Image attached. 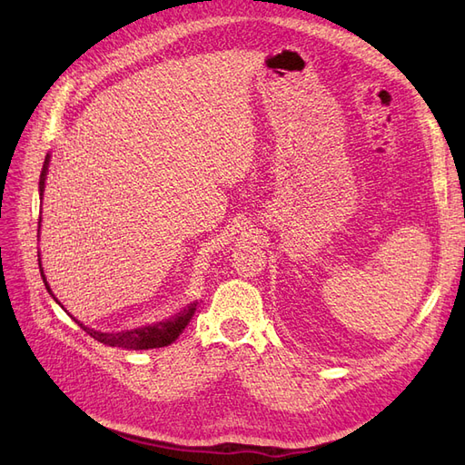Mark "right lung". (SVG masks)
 <instances>
[{"label": "right lung", "mask_w": 465, "mask_h": 465, "mask_svg": "<svg viewBox=\"0 0 465 465\" xmlns=\"http://www.w3.org/2000/svg\"><path fill=\"white\" fill-rule=\"evenodd\" d=\"M48 157L45 161V166H42V173H40V195L45 193V180H46V171H48ZM40 262V260H38ZM40 275L42 279H45V285L48 289V292L52 294L48 283H46V277L45 273H42L40 270ZM54 297V294H52ZM55 299V297H54ZM195 308H188V311L180 312L176 318L168 320V322H159L154 323V326H145V328H137V330H130V331H118V333H103V331H94V330H89L83 326V323H79V326L85 330L93 340L101 341L104 345H110V347H122V349H154V347H164V345H171L176 337L182 333V330H184L188 326V322L192 318Z\"/></svg>", "instance_id": "1"}]
</instances>
